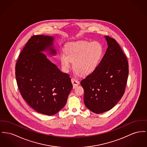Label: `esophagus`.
<instances>
[{
	"mask_svg": "<svg viewBox=\"0 0 147 147\" xmlns=\"http://www.w3.org/2000/svg\"><path fill=\"white\" fill-rule=\"evenodd\" d=\"M71 82L72 83V85H73V88H76L78 85H79V81L77 79L75 78H71Z\"/></svg>",
	"mask_w": 147,
	"mask_h": 147,
	"instance_id": "1",
	"label": "esophagus"
}]
</instances>
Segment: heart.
I'll list each match as a JSON object with an SVG mask.
<instances>
[{
  "mask_svg": "<svg viewBox=\"0 0 147 147\" xmlns=\"http://www.w3.org/2000/svg\"><path fill=\"white\" fill-rule=\"evenodd\" d=\"M104 47L98 41L78 40L68 43L65 52L59 55L63 70L69 71L73 61V69L77 74L86 76L98 68L104 55Z\"/></svg>",
  "mask_w": 147,
  "mask_h": 147,
  "instance_id": "b5f03b06",
  "label": "heart"
}]
</instances>
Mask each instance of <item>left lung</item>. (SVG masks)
Masks as SVG:
<instances>
[{
  "label": "left lung",
  "instance_id": "8db88e82",
  "mask_svg": "<svg viewBox=\"0 0 147 147\" xmlns=\"http://www.w3.org/2000/svg\"><path fill=\"white\" fill-rule=\"evenodd\" d=\"M105 38L108 49L98 68L80 82L85 106L96 114L117 104L124 94L129 74L127 59L116 40L108 36Z\"/></svg>",
  "mask_w": 147,
  "mask_h": 147
}]
</instances>
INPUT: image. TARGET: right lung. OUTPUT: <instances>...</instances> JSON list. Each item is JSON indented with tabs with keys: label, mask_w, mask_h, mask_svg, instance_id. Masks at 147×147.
I'll return each instance as SVG.
<instances>
[{
	"label": "right lung",
	"mask_w": 147,
	"mask_h": 147,
	"mask_svg": "<svg viewBox=\"0 0 147 147\" xmlns=\"http://www.w3.org/2000/svg\"><path fill=\"white\" fill-rule=\"evenodd\" d=\"M54 37H30L16 65V76L22 98L37 112L52 115L63 108L72 88L71 78L62 72L42 52L56 55Z\"/></svg>",
	"instance_id": "right-lung-1"
}]
</instances>
